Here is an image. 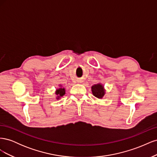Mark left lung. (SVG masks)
<instances>
[{"label":"left lung","instance_id":"1","mask_svg":"<svg viewBox=\"0 0 157 157\" xmlns=\"http://www.w3.org/2000/svg\"><path fill=\"white\" fill-rule=\"evenodd\" d=\"M92 91L94 96L99 99L102 98L105 94V90H104L103 86L101 84H95L92 86Z\"/></svg>","mask_w":157,"mask_h":157}]
</instances>
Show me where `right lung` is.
<instances>
[{
    "mask_svg": "<svg viewBox=\"0 0 157 157\" xmlns=\"http://www.w3.org/2000/svg\"><path fill=\"white\" fill-rule=\"evenodd\" d=\"M56 94L57 95H58V98L61 97V96H63V95L65 94V88H60L59 89H58L56 90Z\"/></svg>",
    "mask_w": 157,
    "mask_h": 157,
    "instance_id": "add662e5",
    "label": "right lung"
}]
</instances>
